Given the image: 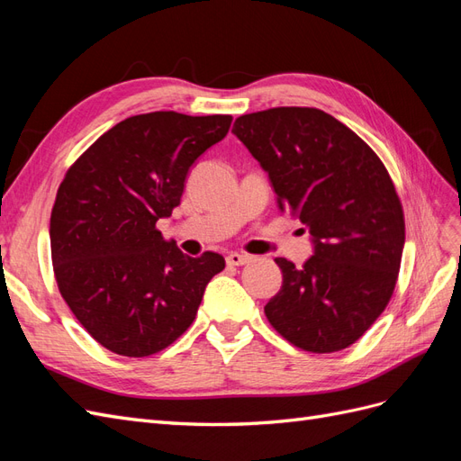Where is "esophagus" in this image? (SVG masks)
<instances>
[{"label": "esophagus", "mask_w": 461, "mask_h": 461, "mask_svg": "<svg viewBox=\"0 0 461 461\" xmlns=\"http://www.w3.org/2000/svg\"><path fill=\"white\" fill-rule=\"evenodd\" d=\"M249 263V256L244 254H229L227 256V265L229 267H240V265Z\"/></svg>", "instance_id": "34e87169"}]
</instances>
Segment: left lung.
<instances>
[{
    "mask_svg": "<svg viewBox=\"0 0 461 461\" xmlns=\"http://www.w3.org/2000/svg\"><path fill=\"white\" fill-rule=\"evenodd\" d=\"M232 132L269 173L278 209L313 240L302 267L275 259L283 286L265 315L305 352L344 350L384 312L398 281L406 222L393 178L354 131L315 107L242 115Z\"/></svg>",
    "mask_w": 461,
    "mask_h": 461,
    "instance_id": "left-lung-1",
    "label": "left lung"
}]
</instances>
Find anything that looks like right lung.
Wrapping results in <instances>:
<instances>
[{
	"label": "right lung",
	"mask_w": 461,
	"mask_h": 461,
	"mask_svg": "<svg viewBox=\"0 0 461 461\" xmlns=\"http://www.w3.org/2000/svg\"><path fill=\"white\" fill-rule=\"evenodd\" d=\"M230 122L176 111L134 115L68 167L50 221L53 273L78 323L107 350L127 357L165 350L225 269L215 252L185 256L156 222L171 217L192 163Z\"/></svg>",
	"instance_id": "right-lung-1"
}]
</instances>
